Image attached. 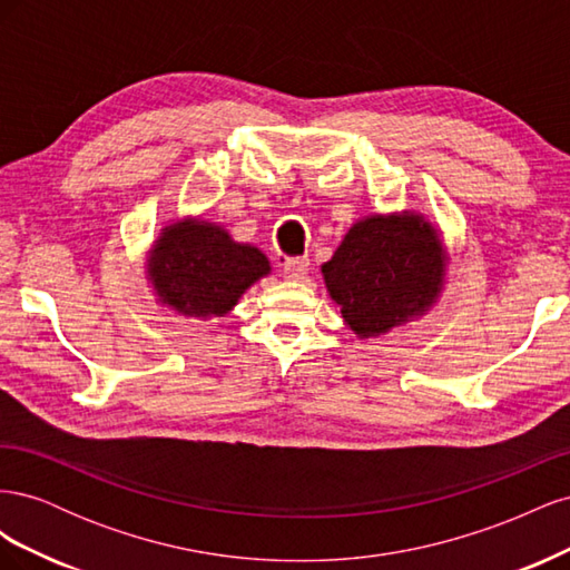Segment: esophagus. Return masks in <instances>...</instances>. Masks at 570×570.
I'll use <instances>...</instances> for the list:
<instances>
[{
  "label": "esophagus",
  "mask_w": 570,
  "mask_h": 570,
  "mask_svg": "<svg viewBox=\"0 0 570 570\" xmlns=\"http://www.w3.org/2000/svg\"><path fill=\"white\" fill-rule=\"evenodd\" d=\"M308 271L306 256H287L283 262V275L287 281H302Z\"/></svg>",
  "instance_id": "obj_1"
}]
</instances>
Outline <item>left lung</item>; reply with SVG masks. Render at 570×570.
Masks as SVG:
<instances>
[{
  "instance_id": "1",
  "label": "left lung",
  "mask_w": 570,
  "mask_h": 570,
  "mask_svg": "<svg viewBox=\"0 0 570 570\" xmlns=\"http://www.w3.org/2000/svg\"><path fill=\"white\" fill-rule=\"evenodd\" d=\"M444 264L440 235L423 216H371L344 235L323 278L344 323L373 337L433 306Z\"/></svg>"
}]
</instances>
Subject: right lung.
<instances>
[{"label": "right lung", "instance_id": "right-lung-1", "mask_svg": "<svg viewBox=\"0 0 570 570\" xmlns=\"http://www.w3.org/2000/svg\"><path fill=\"white\" fill-rule=\"evenodd\" d=\"M147 273L164 304L185 316L209 318L226 316L247 287L271 273V264L214 223L183 220L164 228L154 243Z\"/></svg>", "mask_w": 570, "mask_h": 570}]
</instances>
